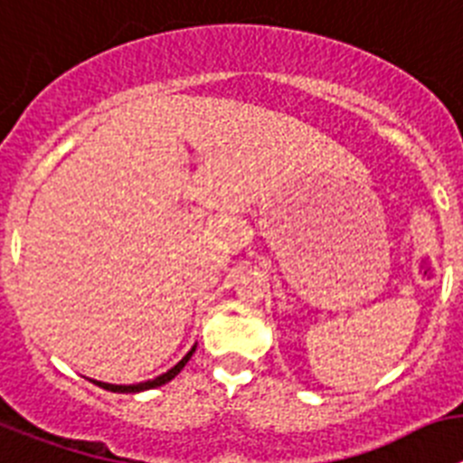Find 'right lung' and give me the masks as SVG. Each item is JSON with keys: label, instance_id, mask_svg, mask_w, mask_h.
Here are the masks:
<instances>
[{"label": "right lung", "instance_id": "obj_1", "mask_svg": "<svg viewBox=\"0 0 463 463\" xmlns=\"http://www.w3.org/2000/svg\"><path fill=\"white\" fill-rule=\"evenodd\" d=\"M193 352H195V347L191 349V352L186 354V356H184L182 361H179V364L175 365V368H172V371H167V373H163V375L160 377H156V380H148V382H139V384H107V382H95V384H98V387H102V389H107V392H116V393H135V392H146V389H156V387H160V384H165V382H170L172 377H176L179 375V373H182V368L184 365L188 364V359H191L193 356Z\"/></svg>", "mask_w": 463, "mask_h": 463}]
</instances>
